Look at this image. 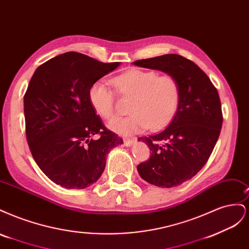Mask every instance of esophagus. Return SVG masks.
I'll return each instance as SVG.
<instances>
[{"label": "esophagus", "instance_id": "obj_1", "mask_svg": "<svg viewBox=\"0 0 249 249\" xmlns=\"http://www.w3.org/2000/svg\"><path fill=\"white\" fill-rule=\"evenodd\" d=\"M124 145L125 146H131V145H133L135 142H136V138H132V139H124Z\"/></svg>", "mask_w": 249, "mask_h": 249}]
</instances>
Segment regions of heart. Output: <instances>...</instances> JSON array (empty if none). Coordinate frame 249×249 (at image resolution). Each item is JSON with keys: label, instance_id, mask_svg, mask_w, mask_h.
<instances>
[{"label": "heart", "instance_id": "1", "mask_svg": "<svg viewBox=\"0 0 249 249\" xmlns=\"http://www.w3.org/2000/svg\"><path fill=\"white\" fill-rule=\"evenodd\" d=\"M119 94L133 99L126 117H117L108 124L109 129L122 136H131L147 130L157 131L167 125L179 106L180 89L171 74L133 69L113 79ZM89 102L101 117L110 119L115 114V93L104 81L89 89Z\"/></svg>", "mask_w": 249, "mask_h": 249}]
</instances>
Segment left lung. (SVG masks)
<instances>
[{
	"instance_id": "obj_1",
	"label": "left lung",
	"mask_w": 249,
	"mask_h": 249,
	"mask_svg": "<svg viewBox=\"0 0 249 249\" xmlns=\"http://www.w3.org/2000/svg\"><path fill=\"white\" fill-rule=\"evenodd\" d=\"M133 64L171 74L179 84V106L166 129L138 139L148 145L152 155L137 166L147 183L177 187L196 175L213 152L223 120L219 95L207 74L180 55H162Z\"/></svg>"
}]
</instances>
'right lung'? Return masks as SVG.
Masks as SVG:
<instances>
[{"instance_id": "add662e5", "label": "right lung", "mask_w": 249, "mask_h": 249, "mask_svg": "<svg viewBox=\"0 0 249 249\" xmlns=\"http://www.w3.org/2000/svg\"><path fill=\"white\" fill-rule=\"evenodd\" d=\"M119 65L67 52L40 65L30 80L24 97L27 141L36 164L55 184L66 189L91 186L110 150L124 143L106 130L88 96L93 83Z\"/></svg>"}]
</instances>
